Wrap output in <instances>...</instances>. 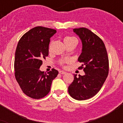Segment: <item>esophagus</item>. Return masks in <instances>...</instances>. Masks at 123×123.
<instances>
[{
    "mask_svg": "<svg viewBox=\"0 0 123 123\" xmlns=\"http://www.w3.org/2000/svg\"><path fill=\"white\" fill-rule=\"evenodd\" d=\"M59 73H61V74H62V75H64V74H66V71H60Z\"/></svg>",
    "mask_w": 123,
    "mask_h": 123,
    "instance_id": "esophagus-1",
    "label": "esophagus"
}]
</instances>
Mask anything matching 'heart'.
I'll return each mask as SVG.
<instances>
[{"label": "heart", "mask_w": 123, "mask_h": 123, "mask_svg": "<svg viewBox=\"0 0 123 123\" xmlns=\"http://www.w3.org/2000/svg\"><path fill=\"white\" fill-rule=\"evenodd\" d=\"M73 41H77V39L74 37H71V36H66V37H64V42L65 43V44H67L68 43H70L71 42H73ZM63 61H61V63H63Z\"/></svg>", "instance_id": "obj_1"}]
</instances>
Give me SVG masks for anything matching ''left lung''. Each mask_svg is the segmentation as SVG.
Here are the masks:
<instances>
[{
	"instance_id": "left-lung-1",
	"label": "left lung",
	"mask_w": 123,
	"mask_h": 123,
	"mask_svg": "<svg viewBox=\"0 0 123 123\" xmlns=\"http://www.w3.org/2000/svg\"><path fill=\"white\" fill-rule=\"evenodd\" d=\"M73 32L80 39L82 53L78 61L84 66L83 76L74 75L68 87V92L77 100L93 97L101 89L109 73V58L103 41L86 28L74 29Z\"/></svg>"
}]
</instances>
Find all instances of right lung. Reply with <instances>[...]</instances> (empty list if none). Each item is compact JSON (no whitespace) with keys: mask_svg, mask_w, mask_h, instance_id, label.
Here are the masks:
<instances>
[{"mask_svg":"<svg viewBox=\"0 0 123 123\" xmlns=\"http://www.w3.org/2000/svg\"><path fill=\"white\" fill-rule=\"evenodd\" d=\"M56 30L36 27L26 32L18 41L14 56L15 78L24 94L34 99H40L50 92L57 70L44 73L39 69L42 60L48 55L50 38Z\"/></svg>","mask_w":123,"mask_h":123,"instance_id":"obj_1","label":"right lung"}]
</instances>
